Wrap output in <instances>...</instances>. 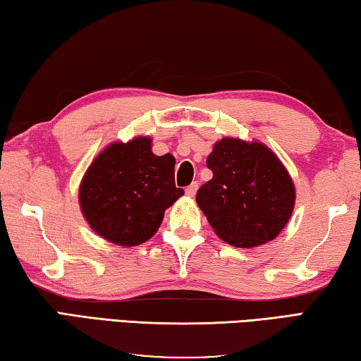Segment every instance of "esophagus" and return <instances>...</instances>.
<instances>
[{
    "instance_id": "34e87169",
    "label": "esophagus",
    "mask_w": 361,
    "mask_h": 361,
    "mask_svg": "<svg viewBox=\"0 0 361 361\" xmlns=\"http://www.w3.org/2000/svg\"><path fill=\"white\" fill-rule=\"evenodd\" d=\"M197 190H198V182H193V184H190L185 188V195H187V197L193 198L195 195H197Z\"/></svg>"
}]
</instances>
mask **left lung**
I'll use <instances>...</instances> for the list:
<instances>
[{
  "mask_svg": "<svg viewBox=\"0 0 361 361\" xmlns=\"http://www.w3.org/2000/svg\"><path fill=\"white\" fill-rule=\"evenodd\" d=\"M212 171L197 203L216 235L239 249L273 241L292 217V176L268 145L222 137L206 160Z\"/></svg>",
  "mask_w": 361,
  "mask_h": 361,
  "instance_id": "left-lung-1",
  "label": "left lung"
}]
</instances>
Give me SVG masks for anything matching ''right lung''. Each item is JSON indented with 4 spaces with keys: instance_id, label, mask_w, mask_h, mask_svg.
<instances>
[{
    "instance_id": "add662e5",
    "label": "right lung",
    "mask_w": 361,
    "mask_h": 361,
    "mask_svg": "<svg viewBox=\"0 0 361 361\" xmlns=\"http://www.w3.org/2000/svg\"><path fill=\"white\" fill-rule=\"evenodd\" d=\"M176 158L152 152V137L114 141L94 157L79 185L90 228L122 247L142 244L160 228L164 211L184 190L174 184Z\"/></svg>"
}]
</instances>
